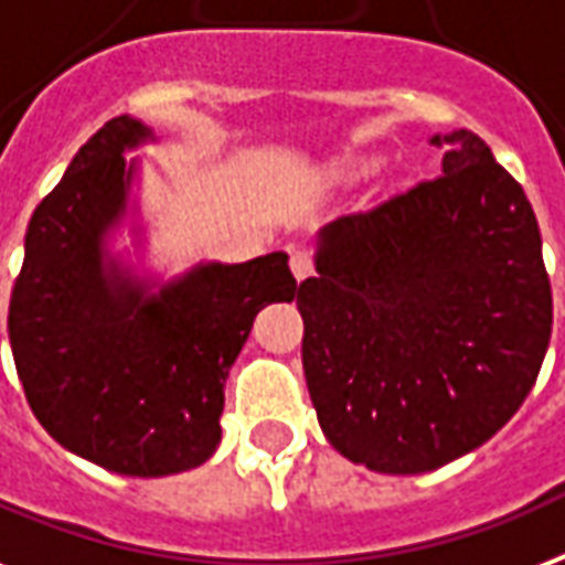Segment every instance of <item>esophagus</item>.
I'll return each mask as SVG.
<instances>
[{
    "label": "esophagus",
    "mask_w": 565,
    "mask_h": 565,
    "mask_svg": "<svg viewBox=\"0 0 565 565\" xmlns=\"http://www.w3.org/2000/svg\"><path fill=\"white\" fill-rule=\"evenodd\" d=\"M290 269H292V275H296V281H305L308 275H313L311 254L305 252V248H292V252H290Z\"/></svg>",
    "instance_id": "esophagus-1"
}]
</instances>
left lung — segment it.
<instances>
[{
  "instance_id": "1",
  "label": "left lung",
  "mask_w": 565,
  "mask_h": 565,
  "mask_svg": "<svg viewBox=\"0 0 565 565\" xmlns=\"http://www.w3.org/2000/svg\"><path fill=\"white\" fill-rule=\"evenodd\" d=\"M441 178L338 215L296 290L301 364L331 447L426 473L510 420L551 340V284L524 189L468 129L433 136Z\"/></svg>"
}]
</instances>
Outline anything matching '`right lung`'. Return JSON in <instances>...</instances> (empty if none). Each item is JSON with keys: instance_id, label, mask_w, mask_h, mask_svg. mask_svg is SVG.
Wrapping results in <instances>:
<instances>
[{"instance_id": "1", "label": "right lung", "mask_w": 565, "mask_h": 565, "mask_svg": "<svg viewBox=\"0 0 565 565\" xmlns=\"http://www.w3.org/2000/svg\"><path fill=\"white\" fill-rule=\"evenodd\" d=\"M148 141L153 129L120 115L82 145L32 213L8 308L34 417L71 454L124 477H168L215 454L225 379L254 317L299 290L284 252L195 264L171 281L139 278L111 254L139 174L124 153ZM132 234L141 243L139 225Z\"/></svg>"}]
</instances>
